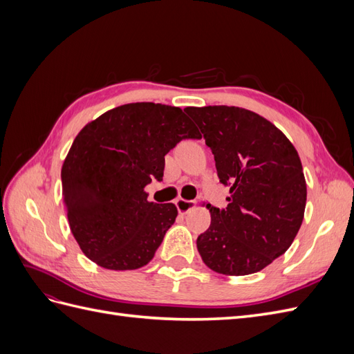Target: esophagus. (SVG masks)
Segmentation results:
<instances>
[{"instance_id":"1","label":"esophagus","mask_w":354,"mask_h":354,"mask_svg":"<svg viewBox=\"0 0 354 354\" xmlns=\"http://www.w3.org/2000/svg\"><path fill=\"white\" fill-rule=\"evenodd\" d=\"M176 205H177V209H178L180 214H186V212H189L190 209L195 208L196 201H187V199L180 198V199L176 201Z\"/></svg>"}]
</instances>
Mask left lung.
Masks as SVG:
<instances>
[{"label":"left lung","instance_id":"8db88e82","mask_svg":"<svg viewBox=\"0 0 354 354\" xmlns=\"http://www.w3.org/2000/svg\"><path fill=\"white\" fill-rule=\"evenodd\" d=\"M230 187L224 209L211 207V224L196 246L211 270L243 276L285 254L304 218L307 187L294 145L270 121L236 106L186 108Z\"/></svg>","mask_w":354,"mask_h":354}]
</instances>
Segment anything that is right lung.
Here are the masks:
<instances>
[{
    "label": "right lung",
    "instance_id": "right-lung-1",
    "mask_svg": "<svg viewBox=\"0 0 354 354\" xmlns=\"http://www.w3.org/2000/svg\"><path fill=\"white\" fill-rule=\"evenodd\" d=\"M201 134L185 112L160 103L118 106L85 125L62 167V196L81 251L109 270H136L153 259L177 217L174 203L147 201L165 155Z\"/></svg>",
    "mask_w": 354,
    "mask_h": 354
}]
</instances>
